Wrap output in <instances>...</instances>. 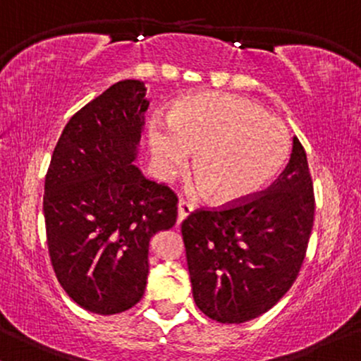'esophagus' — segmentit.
Returning a JSON list of instances; mask_svg holds the SVG:
<instances>
[{
    "label": "esophagus",
    "instance_id": "1",
    "mask_svg": "<svg viewBox=\"0 0 361 361\" xmlns=\"http://www.w3.org/2000/svg\"><path fill=\"white\" fill-rule=\"evenodd\" d=\"M193 212V205L190 202H186V200H180V203H178V224H181L183 220L188 219V215Z\"/></svg>",
    "mask_w": 361,
    "mask_h": 361
}]
</instances>
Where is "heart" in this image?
<instances>
[{
    "label": "heart",
    "mask_w": 361,
    "mask_h": 361,
    "mask_svg": "<svg viewBox=\"0 0 361 361\" xmlns=\"http://www.w3.org/2000/svg\"><path fill=\"white\" fill-rule=\"evenodd\" d=\"M149 146L156 166L171 176L190 151L200 188L216 205L254 197L279 175L289 156V133L259 104L232 94H195L169 112V128L154 124Z\"/></svg>",
    "instance_id": "obj_1"
}]
</instances>
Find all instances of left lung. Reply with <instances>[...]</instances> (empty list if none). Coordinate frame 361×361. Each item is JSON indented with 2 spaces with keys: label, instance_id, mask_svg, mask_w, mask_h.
<instances>
[{
  "label": "left lung",
  "instance_id": "8db88e82",
  "mask_svg": "<svg viewBox=\"0 0 361 361\" xmlns=\"http://www.w3.org/2000/svg\"><path fill=\"white\" fill-rule=\"evenodd\" d=\"M314 220L305 147L271 190L225 210L193 212L181 224L193 299L203 314L240 324L271 310L296 281Z\"/></svg>",
  "mask_w": 361,
  "mask_h": 361
}]
</instances>
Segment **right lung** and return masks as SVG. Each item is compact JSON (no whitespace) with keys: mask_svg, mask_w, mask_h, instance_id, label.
I'll return each instance as SVG.
<instances>
[{"mask_svg":"<svg viewBox=\"0 0 361 361\" xmlns=\"http://www.w3.org/2000/svg\"><path fill=\"white\" fill-rule=\"evenodd\" d=\"M149 101L141 80H121L72 116L45 176L43 215L55 276L95 314L137 305L149 240L176 224V195L134 161Z\"/></svg>","mask_w":361,"mask_h":361,"instance_id":"right-lung-1","label":"right lung"}]
</instances>
